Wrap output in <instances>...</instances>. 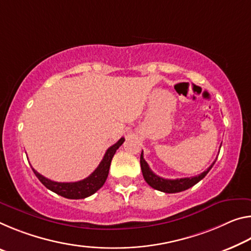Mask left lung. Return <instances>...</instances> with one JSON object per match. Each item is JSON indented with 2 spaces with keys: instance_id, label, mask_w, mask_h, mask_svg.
<instances>
[{
  "instance_id": "1",
  "label": "left lung",
  "mask_w": 251,
  "mask_h": 251,
  "mask_svg": "<svg viewBox=\"0 0 251 251\" xmlns=\"http://www.w3.org/2000/svg\"><path fill=\"white\" fill-rule=\"evenodd\" d=\"M214 162L209 166V169H206L204 172H202L197 176L170 180V178H163L161 176H156V174L150 169L149 164H147L146 161L144 160L143 152L141 154V169H142L143 176H144V180L146 181L147 184L152 186L153 189L161 191V192H165V193H176V192H181V191L190 189L191 186H193L194 184H197L198 182H200L202 178L209 173V171L212 169Z\"/></svg>"
}]
</instances>
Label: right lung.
<instances>
[{
  "instance_id": "add662e5",
  "label": "right lung",
  "mask_w": 251,
  "mask_h": 251,
  "mask_svg": "<svg viewBox=\"0 0 251 251\" xmlns=\"http://www.w3.org/2000/svg\"><path fill=\"white\" fill-rule=\"evenodd\" d=\"M125 138L122 137L116 144L110 146L108 150L106 151V153L102 157L101 162L99 163L97 169L90 174L88 177L83 178L81 181L78 182H54L51 181L49 178L45 177L41 174L38 173L34 169L33 172L35 174L40 182L46 186L47 189H49L52 192L59 194L63 198L67 199H74V200H78V199H85L87 197H90L91 194L101 188L106 182V178L108 176L110 163L113 160L114 154L116 153V151L119 149L123 143H124Z\"/></svg>"
}]
</instances>
